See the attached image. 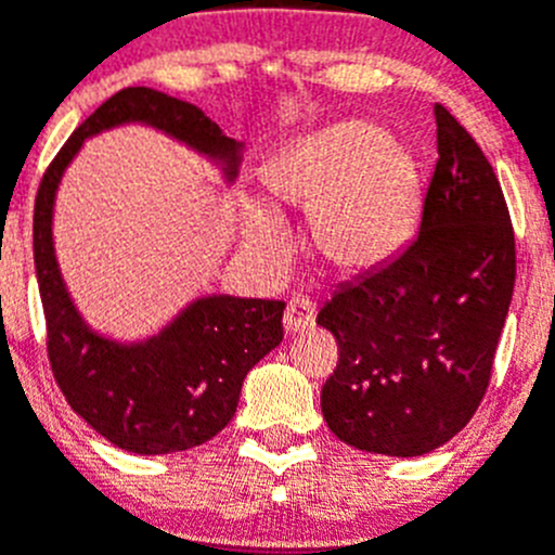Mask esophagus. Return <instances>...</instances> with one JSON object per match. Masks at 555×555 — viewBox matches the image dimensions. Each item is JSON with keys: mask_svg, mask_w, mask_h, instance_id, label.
Wrapping results in <instances>:
<instances>
[{"mask_svg": "<svg viewBox=\"0 0 555 555\" xmlns=\"http://www.w3.org/2000/svg\"><path fill=\"white\" fill-rule=\"evenodd\" d=\"M314 320H317V306L311 304L309 298H304V295L289 300L287 309H284V331L287 333L311 331V327H314Z\"/></svg>", "mask_w": 555, "mask_h": 555, "instance_id": "esophagus-1", "label": "esophagus"}]
</instances>
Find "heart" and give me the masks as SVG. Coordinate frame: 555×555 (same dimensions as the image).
Wrapping results in <instances>:
<instances>
[{"mask_svg":"<svg viewBox=\"0 0 555 555\" xmlns=\"http://www.w3.org/2000/svg\"><path fill=\"white\" fill-rule=\"evenodd\" d=\"M268 206L244 211V238L262 255L289 246L279 211H309L317 257L341 273L390 262L412 241L423 208L421 165L371 121H336L304 134L262 170Z\"/></svg>","mask_w":555,"mask_h":555,"instance_id":"1","label":"heart"}]
</instances>
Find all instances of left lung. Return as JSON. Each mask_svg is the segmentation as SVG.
Returning <instances> with one entry per match:
<instances>
[{
  "label": "left lung",
  "mask_w": 555,
  "mask_h": 555,
  "mask_svg": "<svg viewBox=\"0 0 555 555\" xmlns=\"http://www.w3.org/2000/svg\"><path fill=\"white\" fill-rule=\"evenodd\" d=\"M421 233L317 314L338 341L322 417L365 453L442 448L480 406L515 287V233L496 173L448 107Z\"/></svg>",
  "instance_id": "8db88e82"
}]
</instances>
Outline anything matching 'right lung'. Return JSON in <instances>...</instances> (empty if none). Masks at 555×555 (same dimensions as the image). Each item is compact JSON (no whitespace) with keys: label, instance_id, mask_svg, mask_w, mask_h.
Segmentation results:
<instances>
[{"label":"right lung","instance_id":"right-lung-1","mask_svg":"<svg viewBox=\"0 0 555 555\" xmlns=\"http://www.w3.org/2000/svg\"><path fill=\"white\" fill-rule=\"evenodd\" d=\"M121 124H146L170 134L217 163L228 184L238 176L244 143L228 138L192 102L129 86L69 134L37 190L35 271L56 385L69 406L116 448L138 455L181 453L233 421L246 374L284 338V304L206 295L143 341H116L86 325L53 251V203L86 138Z\"/></svg>","mask_w":555,"mask_h":555}]
</instances>
